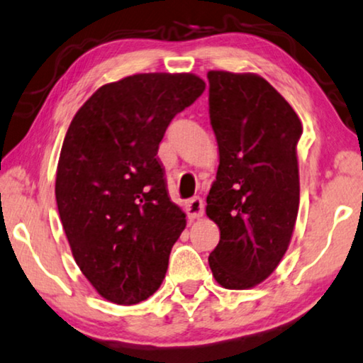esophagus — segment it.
<instances>
[{
	"mask_svg": "<svg viewBox=\"0 0 363 363\" xmlns=\"http://www.w3.org/2000/svg\"><path fill=\"white\" fill-rule=\"evenodd\" d=\"M186 211L189 218H199L203 216V201L199 196L192 197L191 201H187L186 203Z\"/></svg>",
	"mask_w": 363,
	"mask_h": 363,
	"instance_id": "obj_1",
	"label": "esophagus"
}]
</instances>
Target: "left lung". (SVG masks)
<instances>
[{"mask_svg": "<svg viewBox=\"0 0 363 363\" xmlns=\"http://www.w3.org/2000/svg\"><path fill=\"white\" fill-rule=\"evenodd\" d=\"M207 79L220 155L206 208L220 240L208 264L223 288L247 289L267 279L288 250L299 207L296 145L303 126L258 75L211 70Z\"/></svg>", "mask_w": 363, "mask_h": 363, "instance_id": "8db88e82", "label": "left lung"}]
</instances>
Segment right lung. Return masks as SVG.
I'll return each instance as SVG.
<instances>
[{"label": "right lung", "instance_id": "right-lung-1", "mask_svg": "<svg viewBox=\"0 0 363 363\" xmlns=\"http://www.w3.org/2000/svg\"><path fill=\"white\" fill-rule=\"evenodd\" d=\"M203 90L192 74L131 75L100 86L69 126L55 177L60 222L82 273L111 303H141L166 277L186 213L157 147Z\"/></svg>", "mask_w": 363, "mask_h": 363}]
</instances>
